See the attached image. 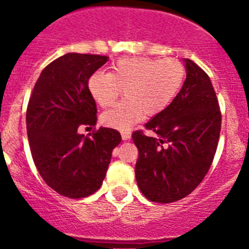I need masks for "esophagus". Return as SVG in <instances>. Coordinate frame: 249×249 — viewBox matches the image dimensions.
Here are the masks:
<instances>
[{"mask_svg":"<svg viewBox=\"0 0 249 249\" xmlns=\"http://www.w3.org/2000/svg\"><path fill=\"white\" fill-rule=\"evenodd\" d=\"M121 136H122V138L124 141H127V140H129V138H131V133H129V132H122V133H121Z\"/></svg>","mask_w":249,"mask_h":249,"instance_id":"obj_1","label":"esophagus"}]
</instances>
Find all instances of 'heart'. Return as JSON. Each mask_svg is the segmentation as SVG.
I'll return each instance as SVG.
<instances>
[{
  "label": "heart",
  "instance_id": "obj_1",
  "mask_svg": "<svg viewBox=\"0 0 249 249\" xmlns=\"http://www.w3.org/2000/svg\"><path fill=\"white\" fill-rule=\"evenodd\" d=\"M186 70L176 58L126 57L111 66V72H94L89 80V93L108 108L122 93L124 100L102 114L105 126L128 129L141 116H156L172 102L181 89Z\"/></svg>",
  "mask_w": 249,
  "mask_h": 249
}]
</instances>
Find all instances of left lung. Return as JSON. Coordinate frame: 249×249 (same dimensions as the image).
<instances>
[{"label": "left lung", "instance_id": "obj_1", "mask_svg": "<svg viewBox=\"0 0 249 249\" xmlns=\"http://www.w3.org/2000/svg\"><path fill=\"white\" fill-rule=\"evenodd\" d=\"M181 91L144 124L152 135L135 131L138 148L136 179L142 195L156 203L184 198L203 181L214 158L222 114L212 82L191 59Z\"/></svg>", "mask_w": 249, "mask_h": 249}]
</instances>
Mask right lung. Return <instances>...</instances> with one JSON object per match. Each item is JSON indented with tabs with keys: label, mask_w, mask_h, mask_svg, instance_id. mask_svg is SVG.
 <instances>
[{
	"label": "right lung",
	"mask_w": 249,
	"mask_h": 249,
	"mask_svg": "<svg viewBox=\"0 0 249 249\" xmlns=\"http://www.w3.org/2000/svg\"><path fill=\"white\" fill-rule=\"evenodd\" d=\"M107 56L67 53L41 72L26 112L28 142L43 181L68 198L89 197L102 186L112 151L122 141L117 129L92 128L97 107L89 89V77Z\"/></svg>",
	"instance_id": "add662e5"
}]
</instances>
